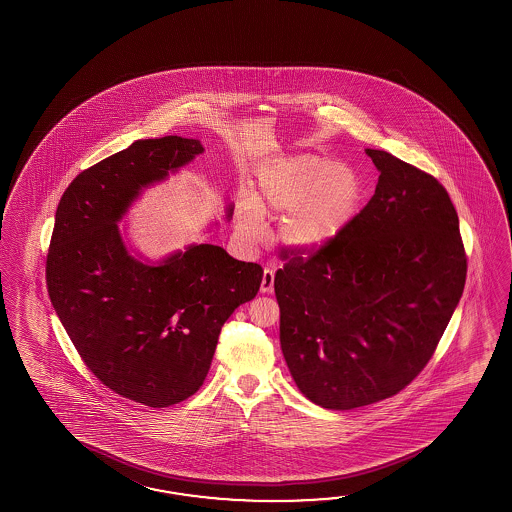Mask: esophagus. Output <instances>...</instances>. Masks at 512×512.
Masks as SVG:
<instances>
[{
  "label": "esophagus",
  "mask_w": 512,
  "mask_h": 512,
  "mask_svg": "<svg viewBox=\"0 0 512 512\" xmlns=\"http://www.w3.org/2000/svg\"><path fill=\"white\" fill-rule=\"evenodd\" d=\"M272 287H274V271L265 269L263 278H261L260 291L261 293H272Z\"/></svg>",
  "instance_id": "esophagus-1"
}]
</instances>
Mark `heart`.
<instances>
[{"label": "heart", "mask_w": 512, "mask_h": 512, "mask_svg": "<svg viewBox=\"0 0 512 512\" xmlns=\"http://www.w3.org/2000/svg\"><path fill=\"white\" fill-rule=\"evenodd\" d=\"M362 199L359 174L315 153L272 161L261 170L258 190L236 205V229L254 241L263 218L285 214L278 238L294 251L326 247L355 218Z\"/></svg>", "instance_id": "b5f03b06"}]
</instances>
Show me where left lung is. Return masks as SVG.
<instances>
[{"instance_id": "obj_1", "label": "left lung", "mask_w": 512, "mask_h": 512, "mask_svg": "<svg viewBox=\"0 0 512 512\" xmlns=\"http://www.w3.org/2000/svg\"><path fill=\"white\" fill-rule=\"evenodd\" d=\"M366 153L381 174L368 205L309 258L283 252L274 276L287 368L327 410L379 403L414 381L467 278L443 185L392 153Z\"/></svg>"}]
</instances>
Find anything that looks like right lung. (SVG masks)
<instances>
[{
	"label": "right lung",
	"instance_id": "add662e5",
	"mask_svg": "<svg viewBox=\"0 0 512 512\" xmlns=\"http://www.w3.org/2000/svg\"><path fill=\"white\" fill-rule=\"evenodd\" d=\"M205 152L197 139H141L78 174L58 203L45 263L51 304L87 368L135 403H181L205 381L219 331L260 291L258 263L218 245L163 260L131 254L119 221L142 190ZM234 207L225 208L232 218Z\"/></svg>",
	"mask_w": 512,
	"mask_h": 512
}]
</instances>
